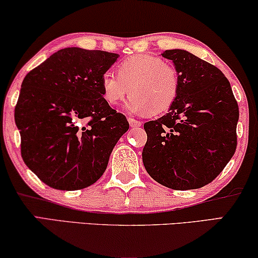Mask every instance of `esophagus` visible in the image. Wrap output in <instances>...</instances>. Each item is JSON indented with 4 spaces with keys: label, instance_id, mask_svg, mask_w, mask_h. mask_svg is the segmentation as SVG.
<instances>
[{
    "label": "esophagus",
    "instance_id": "esophagus-1",
    "mask_svg": "<svg viewBox=\"0 0 258 258\" xmlns=\"http://www.w3.org/2000/svg\"><path fill=\"white\" fill-rule=\"evenodd\" d=\"M128 122H129V124H130V126H132V128H137V126L142 125V123H141L140 121H137V119H135V118H133V117H129Z\"/></svg>",
    "mask_w": 258,
    "mask_h": 258
}]
</instances>
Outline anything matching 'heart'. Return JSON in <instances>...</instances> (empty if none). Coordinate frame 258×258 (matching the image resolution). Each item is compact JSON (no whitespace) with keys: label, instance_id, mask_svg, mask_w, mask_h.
Returning a JSON list of instances; mask_svg holds the SVG:
<instances>
[{"label":"heart","instance_id":"b5f03b06","mask_svg":"<svg viewBox=\"0 0 258 258\" xmlns=\"http://www.w3.org/2000/svg\"><path fill=\"white\" fill-rule=\"evenodd\" d=\"M104 101L116 105L124 100L130 89L132 96L124 103L126 111L147 115L163 112L174 104L179 91V74L170 63L153 55H133L116 67V75L105 73L101 79Z\"/></svg>","mask_w":258,"mask_h":258}]
</instances>
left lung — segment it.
I'll return each mask as SVG.
<instances>
[{
	"label": "left lung",
	"instance_id": "8db88e82",
	"mask_svg": "<svg viewBox=\"0 0 258 258\" xmlns=\"http://www.w3.org/2000/svg\"><path fill=\"white\" fill-rule=\"evenodd\" d=\"M161 55L177 69L179 91L167 114L144 123V168L170 189L202 188L235 154L237 102L227 77L215 66L183 49Z\"/></svg>",
	"mask_w": 258,
	"mask_h": 258
}]
</instances>
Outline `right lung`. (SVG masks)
<instances>
[{"label":"right lung","mask_w":258,"mask_h":258,"mask_svg":"<svg viewBox=\"0 0 258 258\" xmlns=\"http://www.w3.org/2000/svg\"><path fill=\"white\" fill-rule=\"evenodd\" d=\"M118 54L64 48L24 77L15 107L21 154L45 184L79 190L107 169L125 116L104 101L101 79Z\"/></svg>","instance_id":"obj_1"}]
</instances>
